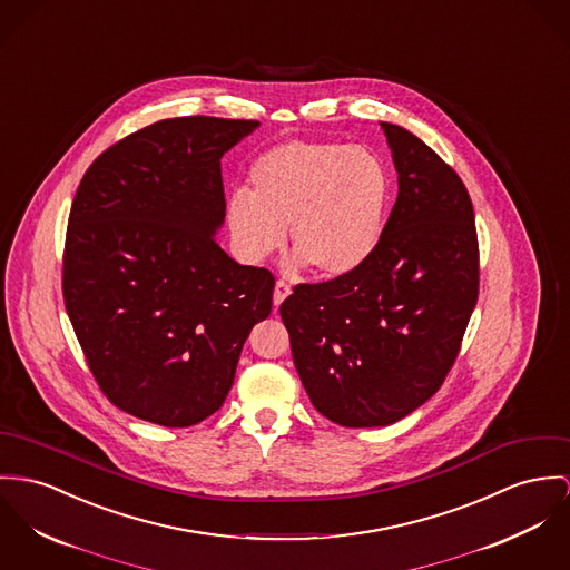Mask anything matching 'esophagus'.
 <instances>
[{
  "instance_id": "obj_1",
  "label": "esophagus",
  "mask_w": 570,
  "mask_h": 570,
  "mask_svg": "<svg viewBox=\"0 0 570 570\" xmlns=\"http://www.w3.org/2000/svg\"><path fill=\"white\" fill-rule=\"evenodd\" d=\"M291 295V286L286 282H275V288H273V306L279 307L284 304V299Z\"/></svg>"
}]
</instances>
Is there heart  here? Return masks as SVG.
<instances>
[{
    "label": "heart",
    "mask_w": 570,
    "mask_h": 570,
    "mask_svg": "<svg viewBox=\"0 0 570 570\" xmlns=\"http://www.w3.org/2000/svg\"><path fill=\"white\" fill-rule=\"evenodd\" d=\"M252 193L234 190L225 217L240 261L263 263L286 243L291 268L323 277L355 271L377 247L391 181L375 154L357 145L291 140L263 154L249 174Z\"/></svg>",
    "instance_id": "b5f03b06"
}]
</instances>
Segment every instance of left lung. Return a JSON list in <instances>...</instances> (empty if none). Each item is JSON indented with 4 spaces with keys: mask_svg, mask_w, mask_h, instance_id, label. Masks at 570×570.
Returning a JSON list of instances; mask_svg holds the SVG:
<instances>
[{
    "mask_svg": "<svg viewBox=\"0 0 570 570\" xmlns=\"http://www.w3.org/2000/svg\"><path fill=\"white\" fill-rule=\"evenodd\" d=\"M396 202L366 263L299 284L279 314L312 405L343 428H386L434 396L480 288L473 204L419 136L380 124Z\"/></svg>",
    "mask_w": 570,
    "mask_h": 570,
    "instance_id": "left-lung-1",
    "label": "left lung"
}]
</instances>
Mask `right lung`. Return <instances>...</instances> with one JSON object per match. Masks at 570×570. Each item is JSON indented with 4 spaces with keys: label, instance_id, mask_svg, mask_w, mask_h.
Instances as JSON below:
<instances>
[{
    "label": "right lung",
    "instance_id": "right-lung-1",
    "mask_svg": "<svg viewBox=\"0 0 570 570\" xmlns=\"http://www.w3.org/2000/svg\"><path fill=\"white\" fill-rule=\"evenodd\" d=\"M258 121L179 117L106 149L76 193L62 293L88 366L136 419L190 428L229 393L273 275L232 261L220 158Z\"/></svg>",
    "mask_w": 570,
    "mask_h": 570
}]
</instances>
